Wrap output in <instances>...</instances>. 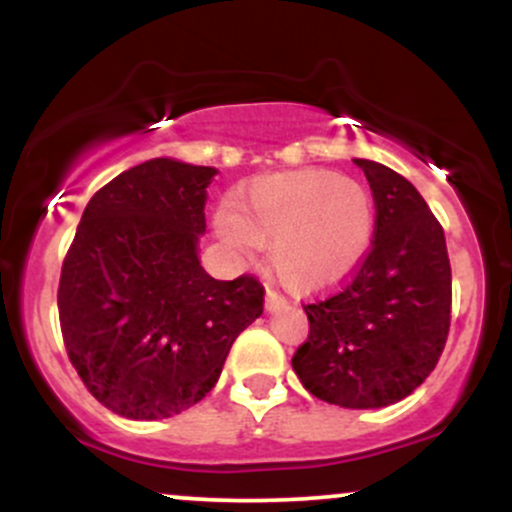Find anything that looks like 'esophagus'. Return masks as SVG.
I'll return each mask as SVG.
<instances>
[{
	"mask_svg": "<svg viewBox=\"0 0 512 512\" xmlns=\"http://www.w3.org/2000/svg\"><path fill=\"white\" fill-rule=\"evenodd\" d=\"M286 303V298L281 296L279 291H274V289H267V296H264V308L267 310H276V308H281V305Z\"/></svg>",
	"mask_w": 512,
	"mask_h": 512,
	"instance_id": "obj_1",
	"label": "esophagus"
}]
</instances>
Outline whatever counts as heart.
Here are the masks:
<instances>
[{"mask_svg": "<svg viewBox=\"0 0 512 512\" xmlns=\"http://www.w3.org/2000/svg\"><path fill=\"white\" fill-rule=\"evenodd\" d=\"M216 233L238 255L272 245V267L296 291L342 284L366 260L375 233L368 187L332 170H293L248 182L236 207L216 211Z\"/></svg>", "mask_w": 512, "mask_h": 512, "instance_id": "b5f03b06", "label": "heart"}]
</instances>
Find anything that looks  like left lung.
I'll return each instance as SVG.
<instances>
[{
	"instance_id": "8db88e82",
	"label": "left lung",
	"mask_w": 512,
	"mask_h": 512,
	"mask_svg": "<svg viewBox=\"0 0 512 512\" xmlns=\"http://www.w3.org/2000/svg\"><path fill=\"white\" fill-rule=\"evenodd\" d=\"M354 163L378 211L373 248L342 291L303 305L310 334L291 366L322 402L380 409L409 397L436 368L452 276L445 233L419 190L383 163Z\"/></svg>"
}]
</instances>
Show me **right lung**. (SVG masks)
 <instances>
[{
	"label": "right lung",
	"instance_id": "right-lung-1",
	"mask_svg": "<svg viewBox=\"0 0 512 512\" xmlns=\"http://www.w3.org/2000/svg\"><path fill=\"white\" fill-rule=\"evenodd\" d=\"M216 173L178 158L125 170L86 204L62 264L69 361L125 419H168L207 397L238 334L262 315L260 281H219L199 262Z\"/></svg>",
	"mask_w": 512,
	"mask_h": 512
}]
</instances>
